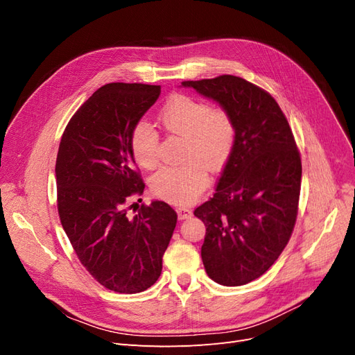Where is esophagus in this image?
I'll use <instances>...</instances> for the list:
<instances>
[{
  "mask_svg": "<svg viewBox=\"0 0 355 355\" xmlns=\"http://www.w3.org/2000/svg\"><path fill=\"white\" fill-rule=\"evenodd\" d=\"M176 211H178V218H179V220H184V219L189 218L191 214H192L191 209H188V207H178V209H176Z\"/></svg>",
  "mask_w": 355,
  "mask_h": 355,
  "instance_id": "1",
  "label": "esophagus"
}]
</instances>
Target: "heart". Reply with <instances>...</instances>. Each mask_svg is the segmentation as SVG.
Here are the masks:
<instances>
[{
    "label": "heart",
    "mask_w": 355,
    "mask_h": 355,
    "mask_svg": "<svg viewBox=\"0 0 355 355\" xmlns=\"http://www.w3.org/2000/svg\"><path fill=\"white\" fill-rule=\"evenodd\" d=\"M159 121L171 136L184 139V164L159 168L151 179V188L159 198L175 204L194 200L206 188L210 170L227 163L235 144L232 115L223 106H210L189 94H175L163 106ZM133 157L145 168L159 161V136L148 121H139L130 136Z\"/></svg>",
    "instance_id": "1"
}]
</instances>
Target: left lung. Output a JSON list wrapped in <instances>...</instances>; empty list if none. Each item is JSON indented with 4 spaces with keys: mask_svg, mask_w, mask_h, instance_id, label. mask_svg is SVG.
<instances>
[{
    "mask_svg": "<svg viewBox=\"0 0 355 355\" xmlns=\"http://www.w3.org/2000/svg\"><path fill=\"white\" fill-rule=\"evenodd\" d=\"M232 115L235 144L216 192L194 210L206 225L207 275L243 286L282 254L296 223L302 163L286 115L272 96L234 75L184 81Z\"/></svg>",
    "mask_w": 355,
    "mask_h": 355,
    "instance_id": "left-lung-1",
    "label": "left lung"
}]
</instances>
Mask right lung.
I'll use <instances>...</instances> for the list:
<instances>
[{
    "label": "right lung",
    "instance_id": "add662e5",
    "mask_svg": "<svg viewBox=\"0 0 355 355\" xmlns=\"http://www.w3.org/2000/svg\"><path fill=\"white\" fill-rule=\"evenodd\" d=\"M159 92L151 84H105L72 115L59 145L60 223L85 270L116 293L144 292L158 280L178 222L164 201L128 216V201L145 189L130 136Z\"/></svg>",
    "mask_w": 355,
    "mask_h": 355
}]
</instances>
